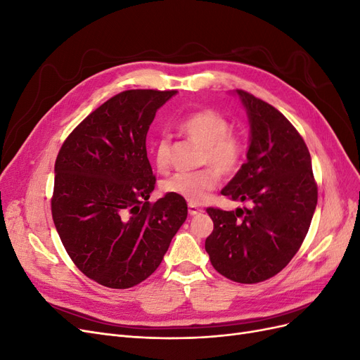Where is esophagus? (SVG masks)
Segmentation results:
<instances>
[{
	"mask_svg": "<svg viewBox=\"0 0 360 360\" xmlns=\"http://www.w3.org/2000/svg\"><path fill=\"white\" fill-rule=\"evenodd\" d=\"M188 212H189L191 216H195V214H200V213L202 212V209H200L198 205H195V204L191 202V204L188 205Z\"/></svg>",
	"mask_w": 360,
	"mask_h": 360,
	"instance_id": "esophagus-1",
	"label": "esophagus"
}]
</instances>
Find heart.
I'll list each match as a JSON object with an SVG mask.
<instances>
[{
  "label": "heart",
  "instance_id": "heart-1",
  "mask_svg": "<svg viewBox=\"0 0 360 360\" xmlns=\"http://www.w3.org/2000/svg\"><path fill=\"white\" fill-rule=\"evenodd\" d=\"M228 120L213 110H201L184 117L179 130L202 148L200 163L210 165L193 172H177L163 181L162 189L192 204L205 201L219 183V172L233 176L245 160L246 144L240 134L233 132ZM155 162L160 171L169 163V139L160 136L155 143Z\"/></svg>",
  "mask_w": 360,
  "mask_h": 360
}]
</instances>
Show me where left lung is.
<instances>
[{
    "mask_svg": "<svg viewBox=\"0 0 360 360\" xmlns=\"http://www.w3.org/2000/svg\"><path fill=\"white\" fill-rule=\"evenodd\" d=\"M250 138L246 162L221 191L249 209L209 207L213 233L205 250L213 267L240 284H257L284 269L296 255L317 207V183L303 138L276 108L243 90Z\"/></svg>",
    "mask_w": 360,
    "mask_h": 360,
    "instance_id": "8db88e82",
    "label": "left lung"
}]
</instances>
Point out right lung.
<instances>
[{
	"instance_id": "obj_1",
	"label": "right lung",
	"mask_w": 360,
	"mask_h": 360,
	"mask_svg": "<svg viewBox=\"0 0 360 360\" xmlns=\"http://www.w3.org/2000/svg\"><path fill=\"white\" fill-rule=\"evenodd\" d=\"M176 93H118L85 117L60 148L52 219L76 267L97 284L124 290L147 279L186 221L183 198L167 193L148 201L156 177L147 132Z\"/></svg>"
}]
</instances>
